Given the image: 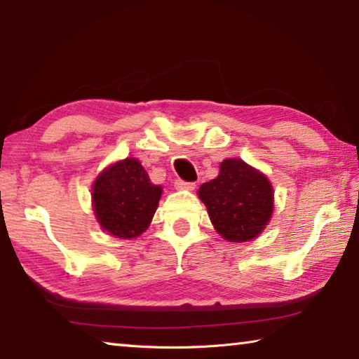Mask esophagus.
I'll return each mask as SVG.
<instances>
[{
  "mask_svg": "<svg viewBox=\"0 0 359 359\" xmlns=\"http://www.w3.org/2000/svg\"><path fill=\"white\" fill-rule=\"evenodd\" d=\"M174 187L177 188V190H194V184H191V182H184V180H175V184H174Z\"/></svg>",
  "mask_w": 359,
  "mask_h": 359,
  "instance_id": "1",
  "label": "esophagus"
}]
</instances>
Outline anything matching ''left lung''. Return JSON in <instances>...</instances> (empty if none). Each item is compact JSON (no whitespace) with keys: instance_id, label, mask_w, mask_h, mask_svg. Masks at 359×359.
Returning a JSON list of instances; mask_svg holds the SVG:
<instances>
[{"instance_id":"obj_1","label":"left lung","mask_w":359,"mask_h":359,"mask_svg":"<svg viewBox=\"0 0 359 359\" xmlns=\"http://www.w3.org/2000/svg\"><path fill=\"white\" fill-rule=\"evenodd\" d=\"M198 196L215 231L228 242L257 239L274 212L271 180L239 158L223 160L220 172L199 187Z\"/></svg>"}]
</instances>
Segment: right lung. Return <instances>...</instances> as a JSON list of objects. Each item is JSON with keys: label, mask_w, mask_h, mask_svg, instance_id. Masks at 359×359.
<instances>
[{"label": "right lung", "mask_w": 359, "mask_h": 359, "mask_svg": "<svg viewBox=\"0 0 359 359\" xmlns=\"http://www.w3.org/2000/svg\"><path fill=\"white\" fill-rule=\"evenodd\" d=\"M163 193L137 158L102 169L92 187V208L101 229L118 239H135L150 226Z\"/></svg>", "instance_id": "obj_1"}]
</instances>
